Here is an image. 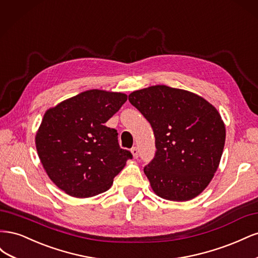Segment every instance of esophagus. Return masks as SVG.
<instances>
[{
  "instance_id": "34e87169",
  "label": "esophagus",
  "mask_w": 258,
  "mask_h": 258,
  "mask_svg": "<svg viewBox=\"0 0 258 258\" xmlns=\"http://www.w3.org/2000/svg\"><path fill=\"white\" fill-rule=\"evenodd\" d=\"M131 154L134 155V157H135V158H138V157H139V150H138V147H137V146H135V147H132V148H131Z\"/></svg>"
}]
</instances>
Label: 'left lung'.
<instances>
[{"label":"left lung","instance_id":"1","mask_svg":"<svg viewBox=\"0 0 258 258\" xmlns=\"http://www.w3.org/2000/svg\"><path fill=\"white\" fill-rule=\"evenodd\" d=\"M130 103L151 123L156 153L144 173L157 196L197 197L220 165L226 130L220 113L195 93L157 85L131 92Z\"/></svg>","mask_w":258,"mask_h":258}]
</instances>
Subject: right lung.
Instances as JSON below:
<instances>
[{
  "label": "right lung",
  "mask_w": 258,
  "mask_h": 258,
  "mask_svg": "<svg viewBox=\"0 0 258 258\" xmlns=\"http://www.w3.org/2000/svg\"><path fill=\"white\" fill-rule=\"evenodd\" d=\"M127 95L92 89L62 101L45 113L35 137L38 157L49 178L76 198L106 191L132 158L118 134L105 122Z\"/></svg>",
  "instance_id": "obj_1"
}]
</instances>
